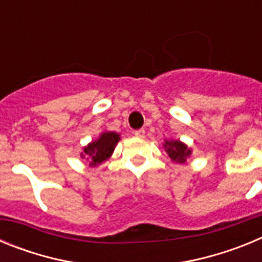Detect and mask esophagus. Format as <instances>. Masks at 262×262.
<instances>
[{"mask_svg": "<svg viewBox=\"0 0 262 262\" xmlns=\"http://www.w3.org/2000/svg\"><path fill=\"white\" fill-rule=\"evenodd\" d=\"M135 136H136V138L143 139V138H144V136H145V129H143V128L136 129V131H135Z\"/></svg>", "mask_w": 262, "mask_h": 262, "instance_id": "esophagus-1", "label": "esophagus"}]
</instances>
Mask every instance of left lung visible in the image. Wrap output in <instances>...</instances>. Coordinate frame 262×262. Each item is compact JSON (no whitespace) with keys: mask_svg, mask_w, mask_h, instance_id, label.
<instances>
[{"mask_svg":"<svg viewBox=\"0 0 262 262\" xmlns=\"http://www.w3.org/2000/svg\"><path fill=\"white\" fill-rule=\"evenodd\" d=\"M164 149H165L169 159L180 164L186 163V159L191 155L190 148H187V145L180 140H165Z\"/></svg>","mask_w":262,"mask_h":262,"instance_id":"1","label":"left lung"}]
</instances>
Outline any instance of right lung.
Segmentation results:
<instances>
[{
    "mask_svg": "<svg viewBox=\"0 0 262 262\" xmlns=\"http://www.w3.org/2000/svg\"><path fill=\"white\" fill-rule=\"evenodd\" d=\"M120 140L119 134L113 131H106L99 135L97 140L84 147V151L81 152V157H86L90 161V166H97L102 164L114 152L115 145Z\"/></svg>",
    "mask_w": 262,
    "mask_h": 262,
    "instance_id": "1",
    "label": "right lung"
}]
</instances>
